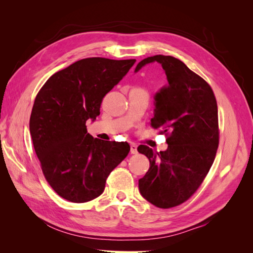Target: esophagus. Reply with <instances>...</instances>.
<instances>
[{
	"label": "esophagus",
	"mask_w": 253,
	"mask_h": 253,
	"mask_svg": "<svg viewBox=\"0 0 253 253\" xmlns=\"http://www.w3.org/2000/svg\"><path fill=\"white\" fill-rule=\"evenodd\" d=\"M138 151H137V145L135 143H131V154H137Z\"/></svg>",
	"instance_id": "esophagus-1"
}]
</instances>
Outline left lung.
Instances as JSON below:
<instances>
[{
	"mask_svg": "<svg viewBox=\"0 0 253 253\" xmlns=\"http://www.w3.org/2000/svg\"><path fill=\"white\" fill-rule=\"evenodd\" d=\"M155 61L162 64L169 85L155 96L151 126L167 136L168 149L156 152L139 145L137 150L149 158L150 168L138 182L145 200L169 209L188 201L208 174L219 142L218 113L211 86L178 59L148 57L135 72Z\"/></svg>",
	"mask_w": 253,
	"mask_h": 253,
	"instance_id": "1",
	"label": "left lung"
}]
</instances>
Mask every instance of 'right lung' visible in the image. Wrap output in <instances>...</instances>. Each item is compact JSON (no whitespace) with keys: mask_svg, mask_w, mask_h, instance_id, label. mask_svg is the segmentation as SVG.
<instances>
[{"mask_svg":"<svg viewBox=\"0 0 253 253\" xmlns=\"http://www.w3.org/2000/svg\"><path fill=\"white\" fill-rule=\"evenodd\" d=\"M135 62L82 59L53 74L38 93L29 131L45 179L64 200L86 203L101 195L128 154V143L94 138L85 124L100 115L104 96Z\"/></svg>","mask_w":253,"mask_h":253,"instance_id":"right-lung-1","label":"right lung"}]
</instances>
